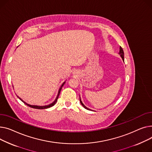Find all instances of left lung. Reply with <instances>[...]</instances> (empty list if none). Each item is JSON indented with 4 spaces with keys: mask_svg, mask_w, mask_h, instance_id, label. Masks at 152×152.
Instances as JSON below:
<instances>
[{
    "mask_svg": "<svg viewBox=\"0 0 152 152\" xmlns=\"http://www.w3.org/2000/svg\"><path fill=\"white\" fill-rule=\"evenodd\" d=\"M119 55H120V56L121 57V58H122V59H123V62H124V52H123V49H122V48H121V47H120ZM80 103H81V104L83 105V107H84L85 109H87V110H91V109H88V107H86L83 104L82 101H81V99H80Z\"/></svg>",
    "mask_w": 152,
    "mask_h": 152,
    "instance_id": "8db88e82",
    "label": "left lung"
}]
</instances>
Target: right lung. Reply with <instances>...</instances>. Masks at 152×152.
I'll return each mask as SVG.
<instances>
[{
	"instance_id": "1",
	"label": "right lung",
	"mask_w": 152,
	"mask_h": 152,
	"mask_svg": "<svg viewBox=\"0 0 152 152\" xmlns=\"http://www.w3.org/2000/svg\"><path fill=\"white\" fill-rule=\"evenodd\" d=\"M66 83V82H63V83H62V85H61V87L59 88V90H58V95H57V96H56V99H55V100L53 101L52 103H51V104H48V105H42V106H40V105H30V104H27L26 102H24L22 99H21V98L19 97V96H17V97L19 98V99L23 102H24L26 105H27L28 106H29V107H32V108H34V109H48V108H50V107H52V106H53L56 103V102H57V101H58V97H59V94H60V92H61V89H62V86H64V83Z\"/></svg>"
}]
</instances>
